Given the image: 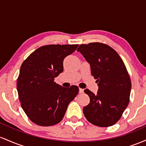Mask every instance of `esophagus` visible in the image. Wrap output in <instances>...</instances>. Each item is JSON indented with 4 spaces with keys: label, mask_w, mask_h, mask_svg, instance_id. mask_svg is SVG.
<instances>
[{
    "label": "esophagus",
    "mask_w": 146,
    "mask_h": 146,
    "mask_svg": "<svg viewBox=\"0 0 146 146\" xmlns=\"http://www.w3.org/2000/svg\"><path fill=\"white\" fill-rule=\"evenodd\" d=\"M79 93H84V89H82V88H80V89H79Z\"/></svg>",
    "instance_id": "34e87169"
}]
</instances>
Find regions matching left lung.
Listing matches in <instances>:
<instances>
[{
    "mask_svg": "<svg viewBox=\"0 0 146 146\" xmlns=\"http://www.w3.org/2000/svg\"><path fill=\"white\" fill-rule=\"evenodd\" d=\"M77 51L90 64L99 86L95 95L84 90L90 98L83 108L84 116L97 126H111L120 119L130 101L131 80L126 67L118 53L104 43L80 44Z\"/></svg>",
    "mask_w": 146,
    "mask_h": 146,
    "instance_id": "left-lung-1",
    "label": "left lung"
}]
</instances>
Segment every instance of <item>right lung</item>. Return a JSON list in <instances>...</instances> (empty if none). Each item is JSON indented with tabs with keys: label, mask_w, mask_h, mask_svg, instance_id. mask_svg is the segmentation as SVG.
Masks as SVG:
<instances>
[{
	"label": "right lung",
	"mask_w": 146,
	"mask_h": 146,
	"mask_svg": "<svg viewBox=\"0 0 146 146\" xmlns=\"http://www.w3.org/2000/svg\"><path fill=\"white\" fill-rule=\"evenodd\" d=\"M78 44H48L37 48L24 60L17 80L21 104L28 118L41 126L62 120L69 103L79 92L77 86L65 88L54 82L63 71V60Z\"/></svg>",
	"instance_id": "add662e5"
}]
</instances>
